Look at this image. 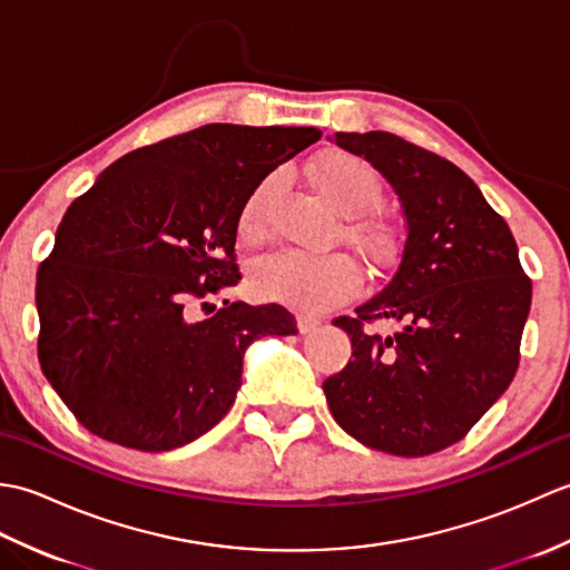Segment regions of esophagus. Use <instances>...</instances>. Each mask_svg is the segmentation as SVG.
<instances>
[{"instance_id":"obj_1","label":"esophagus","mask_w":570,"mask_h":570,"mask_svg":"<svg viewBox=\"0 0 570 570\" xmlns=\"http://www.w3.org/2000/svg\"><path fill=\"white\" fill-rule=\"evenodd\" d=\"M321 321L318 318H311V316H304V313H301V316H296V328H298V333H311L313 328H316Z\"/></svg>"}]
</instances>
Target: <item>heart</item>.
Segmentation results:
<instances>
[{"instance_id":"heart-1","label":"heart","mask_w":570,"mask_h":570,"mask_svg":"<svg viewBox=\"0 0 570 570\" xmlns=\"http://www.w3.org/2000/svg\"><path fill=\"white\" fill-rule=\"evenodd\" d=\"M311 176L325 200L347 217L367 213L382 200V178L377 168L357 154L341 149L321 154L311 164ZM274 186L276 176L264 178L242 203L239 235L247 242H257L266 235ZM347 233L370 259H390L394 237L384 223L374 217H360L347 227ZM249 286L264 301L318 313L343 304L360 292V269L343 252L308 254L298 249H276L252 262Z\"/></svg>"}]
</instances>
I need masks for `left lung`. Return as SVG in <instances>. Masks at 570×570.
Masks as SVG:
<instances>
[{
    "mask_svg": "<svg viewBox=\"0 0 570 570\" xmlns=\"http://www.w3.org/2000/svg\"><path fill=\"white\" fill-rule=\"evenodd\" d=\"M333 139L394 186L406 239L390 284L355 318L333 321L353 341V360L323 382L325 399L374 451L439 453L465 439L514 380L531 278L510 225L453 161L390 131ZM384 317L405 331H366Z\"/></svg>",
    "mask_w": 570,
    "mask_h": 570,
    "instance_id": "1",
    "label": "left lung"
}]
</instances>
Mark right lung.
<instances>
[{"label":"right lung","instance_id":"right-lung-1","mask_svg":"<svg viewBox=\"0 0 570 570\" xmlns=\"http://www.w3.org/2000/svg\"><path fill=\"white\" fill-rule=\"evenodd\" d=\"M318 139L205 125L129 151L70 203L36 274L39 362L90 433L147 453L196 441L233 406L247 345L296 333L276 304L204 308L239 282L242 203Z\"/></svg>","mask_w":570,"mask_h":570}]
</instances>
